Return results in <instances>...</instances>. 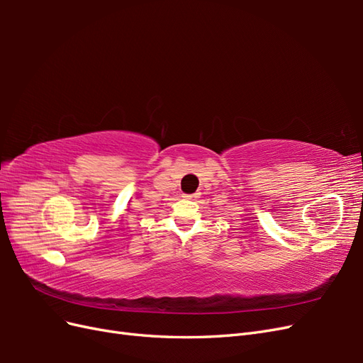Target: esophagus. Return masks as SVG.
<instances>
[{
  "label": "esophagus",
  "mask_w": 363,
  "mask_h": 363,
  "mask_svg": "<svg viewBox=\"0 0 363 363\" xmlns=\"http://www.w3.org/2000/svg\"><path fill=\"white\" fill-rule=\"evenodd\" d=\"M184 199H186V200H195V199H196V194H188V195H184Z\"/></svg>",
  "instance_id": "obj_1"
}]
</instances>
